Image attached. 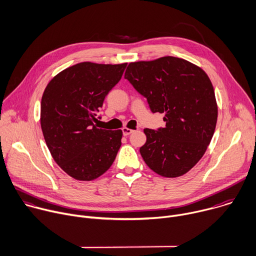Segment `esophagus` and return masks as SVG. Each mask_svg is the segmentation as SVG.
<instances>
[{"label": "esophagus", "instance_id": "34e87169", "mask_svg": "<svg viewBox=\"0 0 256 256\" xmlns=\"http://www.w3.org/2000/svg\"><path fill=\"white\" fill-rule=\"evenodd\" d=\"M133 131H134V130L129 129V128H126V127L122 129V132H123V135H124V136H128V135H130Z\"/></svg>", "mask_w": 256, "mask_h": 256}]
</instances>
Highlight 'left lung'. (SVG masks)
<instances>
[{
  "mask_svg": "<svg viewBox=\"0 0 256 256\" xmlns=\"http://www.w3.org/2000/svg\"><path fill=\"white\" fill-rule=\"evenodd\" d=\"M124 78L166 127L144 129L140 154L154 172L176 178L192 168L215 132L218 108L212 82L200 68L174 56L129 64Z\"/></svg>",
  "mask_w": 256,
  "mask_h": 256,
  "instance_id": "8db88e82",
  "label": "left lung"
}]
</instances>
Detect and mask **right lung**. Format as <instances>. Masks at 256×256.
I'll list each match as a JSON object with an SVG mask.
<instances>
[{"mask_svg":"<svg viewBox=\"0 0 256 256\" xmlns=\"http://www.w3.org/2000/svg\"><path fill=\"white\" fill-rule=\"evenodd\" d=\"M126 66L80 62L56 74L43 92L40 123L46 145L76 180L98 178L116 158L122 131L98 128L94 121Z\"/></svg>","mask_w":256,"mask_h":256,"instance_id":"add662e5","label":"right lung"}]
</instances>
